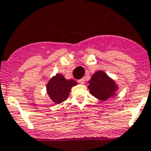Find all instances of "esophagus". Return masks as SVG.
<instances>
[{"label": "esophagus", "instance_id": "esophagus-1", "mask_svg": "<svg viewBox=\"0 0 151 151\" xmlns=\"http://www.w3.org/2000/svg\"><path fill=\"white\" fill-rule=\"evenodd\" d=\"M84 81H84V79H83V78L78 80V83H81V84H83V83H84Z\"/></svg>", "mask_w": 151, "mask_h": 151}]
</instances>
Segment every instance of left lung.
I'll return each mask as SVG.
<instances>
[{
	"label": "left lung",
	"mask_w": 151,
	"mask_h": 151,
	"mask_svg": "<svg viewBox=\"0 0 151 151\" xmlns=\"http://www.w3.org/2000/svg\"><path fill=\"white\" fill-rule=\"evenodd\" d=\"M87 88L95 98L101 101H106L116 97L119 86L114 80L109 77L104 71L99 70L92 75L88 81Z\"/></svg>",
	"instance_id": "1"
}]
</instances>
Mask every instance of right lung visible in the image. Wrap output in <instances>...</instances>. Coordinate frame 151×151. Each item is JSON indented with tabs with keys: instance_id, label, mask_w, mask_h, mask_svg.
I'll use <instances>...</instances> for the list:
<instances>
[{
	"instance_id": "right-lung-1",
	"label": "right lung",
	"mask_w": 151,
	"mask_h": 151,
	"mask_svg": "<svg viewBox=\"0 0 151 151\" xmlns=\"http://www.w3.org/2000/svg\"><path fill=\"white\" fill-rule=\"evenodd\" d=\"M78 84L73 79L68 80L61 73L53 76L47 84V93L54 103L61 104L68 99L71 88Z\"/></svg>"
}]
</instances>
